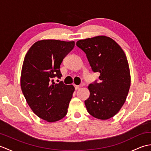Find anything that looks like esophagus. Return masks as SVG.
<instances>
[{"label": "esophagus", "mask_w": 151, "mask_h": 151, "mask_svg": "<svg viewBox=\"0 0 151 151\" xmlns=\"http://www.w3.org/2000/svg\"><path fill=\"white\" fill-rule=\"evenodd\" d=\"M82 86H84V84H81V87H82ZM75 89L76 90V89H79V86H76V85H75Z\"/></svg>", "instance_id": "esophagus-1"}]
</instances>
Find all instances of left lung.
Listing matches in <instances>:
<instances>
[{
    "mask_svg": "<svg viewBox=\"0 0 151 151\" xmlns=\"http://www.w3.org/2000/svg\"><path fill=\"white\" fill-rule=\"evenodd\" d=\"M76 46L86 54L91 69L99 73V81L89 85V98L84 101L88 113L108 119L123 106L130 86L127 56L111 38L101 36L78 41Z\"/></svg>",
    "mask_w": 151,
    "mask_h": 151,
    "instance_id": "1",
    "label": "left lung"
}]
</instances>
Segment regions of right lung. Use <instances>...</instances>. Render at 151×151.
<instances>
[{
    "mask_svg": "<svg viewBox=\"0 0 151 151\" xmlns=\"http://www.w3.org/2000/svg\"><path fill=\"white\" fill-rule=\"evenodd\" d=\"M74 47V41L41 40L24 57L21 77L22 93L34 113L50 123L65 116L75 91L73 85L54 81L62 76L60 65Z\"/></svg>",
    "mask_w": 151,
    "mask_h": 151,
    "instance_id": "1",
    "label": "right lung"
}]
</instances>
